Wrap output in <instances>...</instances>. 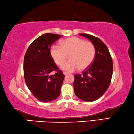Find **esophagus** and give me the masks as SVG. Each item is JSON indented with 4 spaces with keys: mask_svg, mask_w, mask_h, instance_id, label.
Segmentation results:
<instances>
[{
    "mask_svg": "<svg viewBox=\"0 0 134 134\" xmlns=\"http://www.w3.org/2000/svg\"><path fill=\"white\" fill-rule=\"evenodd\" d=\"M63 74H64V76H66V75H68V74H69V73H67V72L64 71V72H63Z\"/></svg>",
    "mask_w": 134,
    "mask_h": 134,
    "instance_id": "obj_1",
    "label": "esophagus"
}]
</instances>
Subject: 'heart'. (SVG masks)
<instances>
[{
    "mask_svg": "<svg viewBox=\"0 0 134 134\" xmlns=\"http://www.w3.org/2000/svg\"><path fill=\"white\" fill-rule=\"evenodd\" d=\"M50 54L57 64H61L69 55L70 60L61 65V69L71 72L80 69L84 70L90 66L95 56L94 44L77 37L63 40L61 46L53 44Z\"/></svg>",
    "mask_w": 134,
    "mask_h": 134,
    "instance_id": "1",
    "label": "heart"
}]
</instances>
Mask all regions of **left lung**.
I'll return each instance as SVG.
<instances>
[{
    "instance_id": "8db88e82",
    "label": "left lung",
    "mask_w": 134,
    "mask_h": 134,
    "mask_svg": "<svg viewBox=\"0 0 134 134\" xmlns=\"http://www.w3.org/2000/svg\"><path fill=\"white\" fill-rule=\"evenodd\" d=\"M94 44L95 57L91 66L76 74L73 83L75 94L83 101L91 102L99 98L107 90L113 75V61L107 46L102 40L89 34H79Z\"/></svg>"
}]
</instances>
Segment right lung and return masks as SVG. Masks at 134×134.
<instances>
[{"label":"right lung","mask_w":134,"mask_h":134,"mask_svg":"<svg viewBox=\"0 0 134 134\" xmlns=\"http://www.w3.org/2000/svg\"><path fill=\"white\" fill-rule=\"evenodd\" d=\"M62 36L45 33L30 44L24 59V76L29 90L40 101L56 99L61 92L64 75L51 55L52 44ZM53 71L56 73L51 75Z\"/></svg>","instance_id":"add662e5"}]
</instances>
